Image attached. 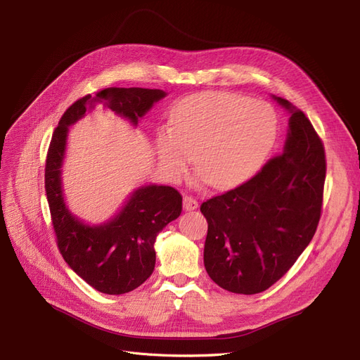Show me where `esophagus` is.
<instances>
[{
  "instance_id": "1",
  "label": "esophagus",
  "mask_w": 360,
  "mask_h": 360,
  "mask_svg": "<svg viewBox=\"0 0 360 360\" xmlns=\"http://www.w3.org/2000/svg\"><path fill=\"white\" fill-rule=\"evenodd\" d=\"M198 207V201L195 200L193 197H191V195H184L183 197V209L186 212H191V210H195Z\"/></svg>"
}]
</instances>
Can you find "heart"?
Returning a JSON list of instances; mask_svg holds the SVG:
<instances>
[{
    "label": "heart",
    "mask_w": 360,
    "mask_h": 360,
    "mask_svg": "<svg viewBox=\"0 0 360 360\" xmlns=\"http://www.w3.org/2000/svg\"><path fill=\"white\" fill-rule=\"evenodd\" d=\"M269 103L228 91L186 97L171 112L169 129L156 134V153L165 176L176 181L193 168L207 184L225 189L246 180L264 160L276 136Z\"/></svg>",
    "instance_id": "1"
}]
</instances>
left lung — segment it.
I'll return each instance as SVG.
<instances>
[{
    "instance_id": "left-lung-1",
    "label": "left lung",
    "mask_w": 360,
    "mask_h": 360,
    "mask_svg": "<svg viewBox=\"0 0 360 360\" xmlns=\"http://www.w3.org/2000/svg\"><path fill=\"white\" fill-rule=\"evenodd\" d=\"M282 153L252 179L201 204L204 266L221 288L257 294L284 276L309 245L321 216L326 155L309 118L288 101Z\"/></svg>"
}]
</instances>
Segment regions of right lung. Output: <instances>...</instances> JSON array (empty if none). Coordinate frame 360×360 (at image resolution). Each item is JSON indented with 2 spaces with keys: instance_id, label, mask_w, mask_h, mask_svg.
Masks as SVG:
<instances>
[{
  "instance_id": "obj_1",
  "label": "right lung",
  "mask_w": 360,
  "mask_h": 360,
  "mask_svg": "<svg viewBox=\"0 0 360 360\" xmlns=\"http://www.w3.org/2000/svg\"><path fill=\"white\" fill-rule=\"evenodd\" d=\"M162 90L105 89L70 105L60 118L49 144L45 189L57 245L64 261L86 284L105 294H124L138 288L155 270L158 234L181 213V195L171 186L150 184L136 189L111 221L86 225L66 207L61 188V167L69 126L78 122L94 102H103L134 126L165 97Z\"/></svg>"
}]
</instances>
